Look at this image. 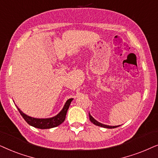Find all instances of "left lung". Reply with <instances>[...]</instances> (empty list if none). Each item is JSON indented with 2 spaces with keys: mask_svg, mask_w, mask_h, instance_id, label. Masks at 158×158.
I'll return each mask as SVG.
<instances>
[{
  "mask_svg": "<svg viewBox=\"0 0 158 158\" xmlns=\"http://www.w3.org/2000/svg\"><path fill=\"white\" fill-rule=\"evenodd\" d=\"M89 117L90 121H91L92 123H93L94 125L98 126V127H103V128H107V129H114V128H116V127H119V126H108V125L102 124V123H100V122H98V121H96V120L94 119V118L92 117L91 115H90L89 113Z\"/></svg>",
  "mask_w": 158,
  "mask_h": 158,
  "instance_id": "1",
  "label": "left lung"
}]
</instances>
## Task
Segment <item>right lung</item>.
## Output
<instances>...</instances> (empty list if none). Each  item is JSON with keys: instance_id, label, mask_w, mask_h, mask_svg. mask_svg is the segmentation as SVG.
Listing matches in <instances>:
<instances>
[{"instance_id": "1", "label": "right lung", "mask_w": 158, "mask_h": 158, "mask_svg": "<svg viewBox=\"0 0 158 158\" xmlns=\"http://www.w3.org/2000/svg\"><path fill=\"white\" fill-rule=\"evenodd\" d=\"M73 100V98L69 99L65 103L64 108L60 113H58L57 115H55L53 117L48 118H33L31 116H29L22 112L19 108L17 107L18 110L19 111L20 114L24 118V119L27 121V123L29 124L31 127L37 128V129H51V128H54L58 127L60 124H61L66 119V115L67 110L69 108L71 101Z\"/></svg>"}]
</instances>
